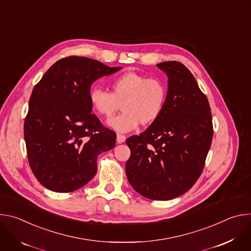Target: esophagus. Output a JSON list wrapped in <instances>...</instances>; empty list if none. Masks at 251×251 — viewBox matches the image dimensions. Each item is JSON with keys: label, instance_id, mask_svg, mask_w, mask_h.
Segmentation results:
<instances>
[{"label": "esophagus", "instance_id": "1", "mask_svg": "<svg viewBox=\"0 0 251 251\" xmlns=\"http://www.w3.org/2000/svg\"><path fill=\"white\" fill-rule=\"evenodd\" d=\"M125 140H126V137H125L124 135H120V134H118V135H117V137H116V141H117L118 144H121V143L125 142Z\"/></svg>", "mask_w": 251, "mask_h": 251}]
</instances>
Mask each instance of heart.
<instances>
[{
	"label": "heart",
	"instance_id": "heart-1",
	"mask_svg": "<svg viewBox=\"0 0 251 251\" xmlns=\"http://www.w3.org/2000/svg\"><path fill=\"white\" fill-rule=\"evenodd\" d=\"M110 87L111 92L90 89L89 102L94 112L106 118L111 117L121 105L123 112L107 121V125L116 132H130L140 123L152 124L165 108L167 87L160 79L126 73L114 78Z\"/></svg>",
	"mask_w": 251,
	"mask_h": 251
}]
</instances>
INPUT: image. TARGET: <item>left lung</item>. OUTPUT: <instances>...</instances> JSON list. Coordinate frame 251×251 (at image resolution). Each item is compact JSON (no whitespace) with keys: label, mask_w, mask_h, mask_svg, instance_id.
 <instances>
[{"label":"left lung","mask_w":251,"mask_h":251,"mask_svg":"<svg viewBox=\"0 0 251 251\" xmlns=\"http://www.w3.org/2000/svg\"><path fill=\"white\" fill-rule=\"evenodd\" d=\"M157 66L168 76L165 108L139 136L126 140L131 156L126 175L141 196L169 201L188 192L201 176L212 140V119L206 96L181 62Z\"/></svg>","instance_id":"left-lung-1"}]
</instances>
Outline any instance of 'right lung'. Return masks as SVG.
Instances as JSON below:
<instances>
[{"mask_svg": "<svg viewBox=\"0 0 251 251\" xmlns=\"http://www.w3.org/2000/svg\"><path fill=\"white\" fill-rule=\"evenodd\" d=\"M122 67L82 56L56 61L34 86L24 135L30 169L56 193L85 186L97 172V157L115 146L116 134L91 113L89 91L98 78Z\"/></svg>", "mask_w": 251, "mask_h": 251, "instance_id": "1", "label": "right lung"}]
</instances>
